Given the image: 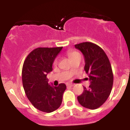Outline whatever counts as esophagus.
Here are the masks:
<instances>
[{"instance_id":"obj_1","label":"esophagus","mask_w":130,"mask_h":130,"mask_svg":"<svg viewBox=\"0 0 130 130\" xmlns=\"http://www.w3.org/2000/svg\"><path fill=\"white\" fill-rule=\"evenodd\" d=\"M67 86H68V87H73V86H74V85H73V84L68 83V84H67Z\"/></svg>"}]
</instances>
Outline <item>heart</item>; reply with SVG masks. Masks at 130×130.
<instances>
[{"label":"heart","instance_id":"obj_1","mask_svg":"<svg viewBox=\"0 0 130 130\" xmlns=\"http://www.w3.org/2000/svg\"><path fill=\"white\" fill-rule=\"evenodd\" d=\"M68 55L69 58H70V59H72L74 57H77V55H79V54L78 53L77 51H68ZM57 64V60L56 59L54 61V64Z\"/></svg>","mask_w":130,"mask_h":130}]
</instances>
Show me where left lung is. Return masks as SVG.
I'll use <instances>...</instances> for the list:
<instances>
[{"label": "left lung", "instance_id": "1", "mask_svg": "<svg viewBox=\"0 0 130 130\" xmlns=\"http://www.w3.org/2000/svg\"><path fill=\"white\" fill-rule=\"evenodd\" d=\"M85 57L84 70L88 75L89 88L83 87L82 94L77 100L83 107L96 109L102 106L111 94L113 84V74L111 63L104 51L91 42L75 45Z\"/></svg>", "mask_w": 130, "mask_h": 130}]
</instances>
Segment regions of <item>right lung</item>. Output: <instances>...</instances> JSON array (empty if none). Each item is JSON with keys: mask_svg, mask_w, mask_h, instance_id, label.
I'll return each mask as SVG.
<instances>
[{"mask_svg": "<svg viewBox=\"0 0 130 130\" xmlns=\"http://www.w3.org/2000/svg\"><path fill=\"white\" fill-rule=\"evenodd\" d=\"M62 47H38L26 57L22 69V81L26 97L37 109L45 112L57 110L62 102L64 83L49 85L47 75L53 70V63Z\"/></svg>", "mask_w": 130, "mask_h": 130, "instance_id": "add662e5", "label": "right lung"}]
</instances>
